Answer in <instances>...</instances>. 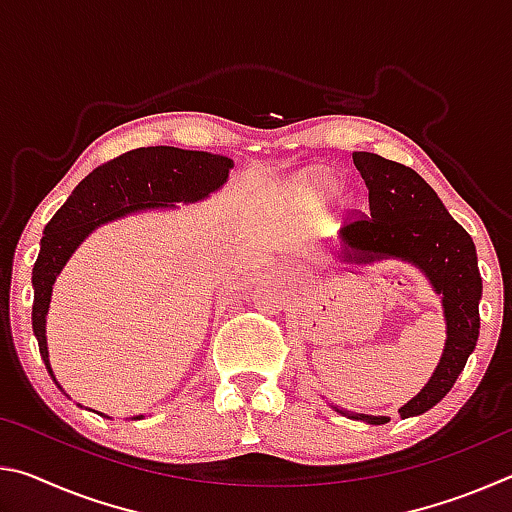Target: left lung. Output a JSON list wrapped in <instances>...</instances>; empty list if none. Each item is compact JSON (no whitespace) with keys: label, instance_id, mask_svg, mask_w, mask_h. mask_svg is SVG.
Instances as JSON below:
<instances>
[{"label":"left lung","instance_id":"obj_1","mask_svg":"<svg viewBox=\"0 0 512 512\" xmlns=\"http://www.w3.org/2000/svg\"><path fill=\"white\" fill-rule=\"evenodd\" d=\"M352 160L366 180L370 212L343 225L345 262L372 264L379 259H402L418 266L433 291L443 296L445 350L422 391L400 409L402 418H411L429 411L452 391L479 341L483 287L476 248L472 237L449 216L443 201L420 173L366 151H354ZM336 411L368 424L388 422L386 415Z\"/></svg>","mask_w":512,"mask_h":512}]
</instances>
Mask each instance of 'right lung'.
<instances>
[{
  "label": "right lung",
  "mask_w": 512,
  "mask_h": 512,
  "mask_svg": "<svg viewBox=\"0 0 512 512\" xmlns=\"http://www.w3.org/2000/svg\"><path fill=\"white\" fill-rule=\"evenodd\" d=\"M232 167L235 162L225 155L185 151L176 146H146L101 164L81 180L65 205L45 225V237L40 241L31 277L33 334L51 379L56 381L45 336L51 289L81 241L99 225L124 219L128 214L203 201L223 187ZM56 386L60 388L58 381Z\"/></svg>",
  "instance_id": "obj_1"
}]
</instances>
